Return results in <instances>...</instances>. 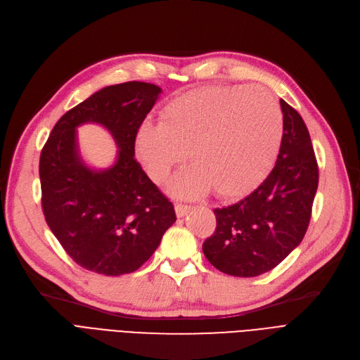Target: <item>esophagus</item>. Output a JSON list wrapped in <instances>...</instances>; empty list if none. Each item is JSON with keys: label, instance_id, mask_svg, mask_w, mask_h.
<instances>
[{"label": "esophagus", "instance_id": "34e87169", "mask_svg": "<svg viewBox=\"0 0 360 360\" xmlns=\"http://www.w3.org/2000/svg\"><path fill=\"white\" fill-rule=\"evenodd\" d=\"M188 210H190V206L184 205V202H176V205H175V212H176L178 217L185 216L186 213H188Z\"/></svg>", "mask_w": 360, "mask_h": 360}]
</instances>
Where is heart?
Masks as SVG:
<instances>
[{
  "mask_svg": "<svg viewBox=\"0 0 360 360\" xmlns=\"http://www.w3.org/2000/svg\"><path fill=\"white\" fill-rule=\"evenodd\" d=\"M284 117L279 103L260 86H212L172 100L160 123H144L136 153L154 181H163L188 154L194 165L172 185L190 197L213 188L237 198L264 179L279 153Z\"/></svg>",
  "mask_w": 360,
  "mask_h": 360,
  "instance_id": "b5f03b06",
  "label": "heart"
}]
</instances>
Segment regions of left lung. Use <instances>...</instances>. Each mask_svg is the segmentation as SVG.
Returning a JSON list of instances; mask_svg holds the SVG:
<instances>
[{"instance_id":"obj_1","label":"left lung","mask_w":360,"mask_h":360,"mask_svg":"<svg viewBox=\"0 0 360 360\" xmlns=\"http://www.w3.org/2000/svg\"><path fill=\"white\" fill-rule=\"evenodd\" d=\"M283 141L268 178L245 198L214 209L216 229L202 253L216 269L250 278L269 272L299 245L307 231L319 170L306 123L279 101Z\"/></svg>"}]
</instances>
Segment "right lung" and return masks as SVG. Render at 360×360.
Here are the masks:
<instances>
[{"label": "right lung", "mask_w": 360, "mask_h": 360, "mask_svg": "<svg viewBox=\"0 0 360 360\" xmlns=\"http://www.w3.org/2000/svg\"><path fill=\"white\" fill-rule=\"evenodd\" d=\"M162 89L147 82L105 86L58 119L41 151L42 212L65 252L79 266L107 276L131 274L151 257L175 224L169 198L135 160V139ZM94 121L120 147L117 163L89 169L75 128Z\"/></svg>", "instance_id": "1"}]
</instances>
